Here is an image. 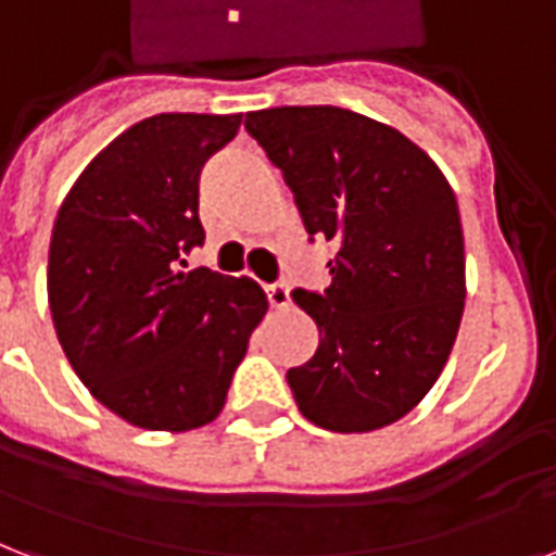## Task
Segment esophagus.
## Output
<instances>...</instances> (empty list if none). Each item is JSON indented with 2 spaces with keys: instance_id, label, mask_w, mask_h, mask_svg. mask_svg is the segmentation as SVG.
Masks as SVG:
<instances>
[{
  "instance_id": "1",
  "label": "esophagus",
  "mask_w": 556,
  "mask_h": 556,
  "mask_svg": "<svg viewBox=\"0 0 556 556\" xmlns=\"http://www.w3.org/2000/svg\"><path fill=\"white\" fill-rule=\"evenodd\" d=\"M266 299H269V307L287 309L290 307V287L283 281L269 283V287H266Z\"/></svg>"
}]
</instances>
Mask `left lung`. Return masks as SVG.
Instances as JSON below:
<instances>
[{
    "instance_id": "8db88e82",
    "label": "left lung",
    "mask_w": 556,
    "mask_h": 556,
    "mask_svg": "<svg viewBox=\"0 0 556 556\" xmlns=\"http://www.w3.org/2000/svg\"><path fill=\"white\" fill-rule=\"evenodd\" d=\"M247 132L292 191L309 240H333L325 292L292 301L318 327L313 359L287 371L309 424L374 432L426 397L458 337L464 235L432 159L389 124L342 106L247 113Z\"/></svg>"
}]
</instances>
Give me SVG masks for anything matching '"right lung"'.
Masks as SVG:
<instances>
[{"label": "right lung", "mask_w": 556, "mask_h": 556, "mask_svg": "<svg viewBox=\"0 0 556 556\" xmlns=\"http://www.w3.org/2000/svg\"><path fill=\"white\" fill-rule=\"evenodd\" d=\"M240 115L162 113L92 159L49 247V307L63 354L98 403L153 432L223 412L266 295L249 278L191 269L202 247L200 170Z\"/></svg>", "instance_id": "1"}]
</instances>
